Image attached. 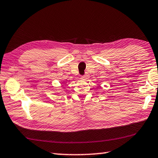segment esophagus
Instances as JSON below:
<instances>
[{
    "mask_svg": "<svg viewBox=\"0 0 158 158\" xmlns=\"http://www.w3.org/2000/svg\"><path fill=\"white\" fill-rule=\"evenodd\" d=\"M81 78L82 79H87L88 78H89V75H88L87 74H84V75H83V76H81Z\"/></svg>",
    "mask_w": 158,
    "mask_h": 158,
    "instance_id": "34e87169",
    "label": "esophagus"
}]
</instances>
